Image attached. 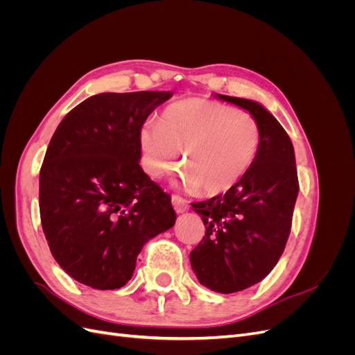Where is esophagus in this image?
Here are the masks:
<instances>
[{
	"instance_id": "esophagus-1",
	"label": "esophagus",
	"mask_w": 355,
	"mask_h": 355,
	"mask_svg": "<svg viewBox=\"0 0 355 355\" xmlns=\"http://www.w3.org/2000/svg\"><path fill=\"white\" fill-rule=\"evenodd\" d=\"M171 204H173V207H175L176 213H184V211H187L188 207H189L188 200L182 198L180 196H171Z\"/></svg>"
}]
</instances>
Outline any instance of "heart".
Returning a JSON list of instances; mask_svg holds the SVG:
<instances>
[{
    "label": "heart",
    "instance_id": "heart-1",
    "mask_svg": "<svg viewBox=\"0 0 355 355\" xmlns=\"http://www.w3.org/2000/svg\"><path fill=\"white\" fill-rule=\"evenodd\" d=\"M261 125L256 118L219 102L191 98L163 110L158 123L141 128L146 171L163 178L179 164L188 189L206 194L231 189L247 173L259 151Z\"/></svg>",
    "mask_w": 355,
    "mask_h": 355
}]
</instances>
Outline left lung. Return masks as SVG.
Instances as JSON below:
<instances>
[{"label": "left lung", "mask_w": 355, "mask_h": 355, "mask_svg": "<svg viewBox=\"0 0 355 355\" xmlns=\"http://www.w3.org/2000/svg\"><path fill=\"white\" fill-rule=\"evenodd\" d=\"M249 111L261 125L259 151L225 194L192 202L206 235L189 254L198 282L234 293L262 282L284 252L299 192L295 149L282 124L261 103L216 94Z\"/></svg>", "instance_id": "obj_1"}]
</instances>
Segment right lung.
I'll return each instance as SVG.
<instances>
[{"label": "right lung", "mask_w": 355, "mask_h": 355, "mask_svg": "<svg viewBox=\"0 0 355 355\" xmlns=\"http://www.w3.org/2000/svg\"><path fill=\"white\" fill-rule=\"evenodd\" d=\"M171 92L101 93L67 114L40 171V216L56 262L73 280L114 290L145 243L175 225L171 198L142 170L141 128Z\"/></svg>", "instance_id": "right-lung-1"}]
</instances>
